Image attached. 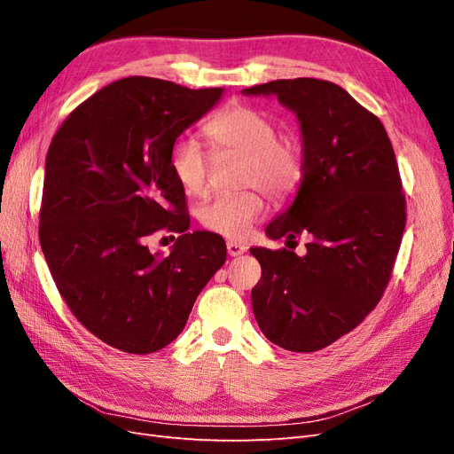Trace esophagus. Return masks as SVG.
Returning a JSON list of instances; mask_svg holds the SVG:
<instances>
[{
    "mask_svg": "<svg viewBox=\"0 0 454 454\" xmlns=\"http://www.w3.org/2000/svg\"><path fill=\"white\" fill-rule=\"evenodd\" d=\"M246 250V246L244 244H240V242H237V240H229L227 242V254L231 255V257H237V255H242Z\"/></svg>",
    "mask_w": 454,
    "mask_h": 454,
    "instance_id": "esophagus-1",
    "label": "esophagus"
}]
</instances>
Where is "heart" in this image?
<instances>
[{
  "instance_id": "heart-1",
  "label": "heart",
  "mask_w": 454,
  "mask_h": 454,
  "mask_svg": "<svg viewBox=\"0 0 454 454\" xmlns=\"http://www.w3.org/2000/svg\"><path fill=\"white\" fill-rule=\"evenodd\" d=\"M217 160L240 159L242 187L263 189L272 200H286L305 177V151L294 136L277 134L274 121L248 104H232L206 125ZM170 170L187 195L202 197L210 189L212 155L193 138H177L170 149ZM265 210L255 189L219 195L204 204L200 223L225 239H246Z\"/></svg>"
}]
</instances>
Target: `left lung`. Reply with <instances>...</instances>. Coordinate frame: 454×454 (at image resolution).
<instances>
[{
  "instance_id": "obj_1",
  "label": "left lung",
  "mask_w": 454,
  "mask_h": 454,
  "mask_svg": "<svg viewBox=\"0 0 454 454\" xmlns=\"http://www.w3.org/2000/svg\"><path fill=\"white\" fill-rule=\"evenodd\" d=\"M242 94H274L292 109L305 151L295 200L267 237L305 235L307 252L250 250L261 263L254 316L274 345L322 350L360 325L388 286L405 229L394 149L379 117L329 81L277 79Z\"/></svg>"
}]
</instances>
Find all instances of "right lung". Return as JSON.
<instances>
[{"mask_svg": "<svg viewBox=\"0 0 454 454\" xmlns=\"http://www.w3.org/2000/svg\"><path fill=\"white\" fill-rule=\"evenodd\" d=\"M125 77L67 115L45 160L39 242L66 305L92 335L129 354L164 348L184 332L202 287L225 263V240L187 232L185 191L170 149L222 98ZM180 231L170 256L145 239Z\"/></svg>", "mask_w": 454, "mask_h": 454, "instance_id": "1", "label": "right lung"}]
</instances>
